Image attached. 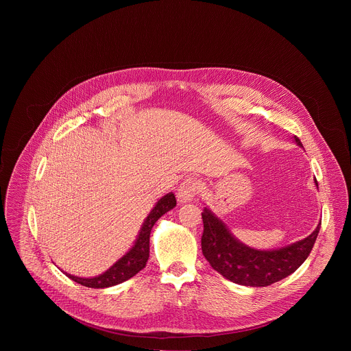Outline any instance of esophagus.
<instances>
[{"label":"esophagus","mask_w":351,"mask_h":351,"mask_svg":"<svg viewBox=\"0 0 351 351\" xmlns=\"http://www.w3.org/2000/svg\"><path fill=\"white\" fill-rule=\"evenodd\" d=\"M199 187H202V183H199V180H197L195 178L184 179L178 189V199L180 203L193 202V198L199 191Z\"/></svg>","instance_id":"obj_1"}]
</instances>
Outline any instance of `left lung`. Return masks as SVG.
I'll return each mask as SVG.
<instances>
[{"instance_id":"1","label":"left lung","mask_w":351,"mask_h":351,"mask_svg":"<svg viewBox=\"0 0 351 351\" xmlns=\"http://www.w3.org/2000/svg\"><path fill=\"white\" fill-rule=\"evenodd\" d=\"M294 141L303 147L298 137L294 136ZM202 217V250L206 260L230 282L252 287H265L291 275L310 256L321 228L319 222L310 236L286 247L256 250L237 240L211 210L204 208Z\"/></svg>"}]
</instances>
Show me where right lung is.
<instances>
[{
    "mask_svg": "<svg viewBox=\"0 0 351 351\" xmlns=\"http://www.w3.org/2000/svg\"><path fill=\"white\" fill-rule=\"evenodd\" d=\"M175 206H176V198L173 193H168L164 197H161L158 199V203L156 204V207L152 210V213H149L148 217L144 219L133 247L104 274L94 278H79L66 272L64 274L69 279L75 280L76 283L83 285L86 287H93V289L111 287L133 278L137 272H140L145 267L147 260L149 257V233H152L154 223L164 214L171 211Z\"/></svg>",
    "mask_w": 351,
    "mask_h": 351,
    "instance_id": "right-lung-1",
    "label": "right lung"
}]
</instances>
